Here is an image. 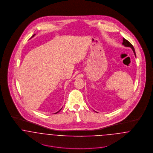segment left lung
<instances>
[{
    "mask_svg": "<svg viewBox=\"0 0 153 153\" xmlns=\"http://www.w3.org/2000/svg\"><path fill=\"white\" fill-rule=\"evenodd\" d=\"M123 45H124L125 46H127V47H130L131 49H132V51H133V52H134V53L135 56H136V55H135V50H134V48L133 46L132 45V44H131L129 41H127V40H126V39L123 38Z\"/></svg>",
    "mask_w": 153,
    "mask_h": 153,
    "instance_id": "8db88e82",
    "label": "left lung"
}]
</instances>
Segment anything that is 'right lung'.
<instances>
[{
    "label": "right lung",
    "mask_w": 153,
    "mask_h": 153,
    "mask_svg": "<svg viewBox=\"0 0 153 153\" xmlns=\"http://www.w3.org/2000/svg\"><path fill=\"white\" fill-rule=\"evenodd\" d=\"M35 36V35H33V36H32V37H33V36ZM61 109H62V108H61V109H60V110H59V111H58V112H56V113H55V114H56V113H58V112H59V111H61Z\"/></svg>",
    "instance_id": "obj_1"
}]
</instances>
